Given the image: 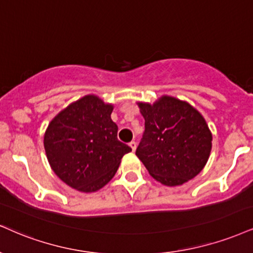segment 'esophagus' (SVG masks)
I'll return each instance as SVG.
<instances>
[{"instance_id": "esophagus-1", "label": "esophagus", "mask_w": 253, "mask_h": 253, "mask_svg": "<svg viewBox=\"0 0 253 253\" xmlns=\"http://www.w3.org/2000/svg\"><path fill=\"white\" fill-rule=\"evenodd\" d=\"M129 146H130V148H132V151H135L136 150V142L134 141V140L129 142Z\"/></svg>"}]
</instances>
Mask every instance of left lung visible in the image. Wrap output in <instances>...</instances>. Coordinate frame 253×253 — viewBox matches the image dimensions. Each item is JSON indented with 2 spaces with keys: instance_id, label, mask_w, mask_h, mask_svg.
Wrapping results in <instances>:
<instances>
[{
  "instance_id": "left-lung-1",
  "label": "left lung",
  "mask_w": 253,
  "mask_h": 253,
  "mask_svg": "<svg viewBox=\"0 0 253 253\" xmlns=\"http://www.w3.org/2000/svg\"><path fill=\"white\" fill-rule=\"evenodd\" d=\"M139 107L145 130L135 154L150 174L167 186L194 178L208 163L212 147V134L202 114L171 96Z\"/></svg>"
}]
</instances>
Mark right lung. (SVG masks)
<instances>
[{
	"mask_svg": "<svg viewBox=\"0 0 253 253\" xmlns=\"http://www.w3.org/2000/svg\"><path fill=\"white\" fill-rule=\"evenodd\" d=\"M112 111V105L87 95L57 114L45 130L44 150L51 169L81 192L105 186L117 173L121 158L132 151L118 139Z\"/></svg>",
	"mask_w": 253,
	"mask_h": 253,
	"instance_id": "add662e5",
	"label": "right lung"
}]
</instances>
